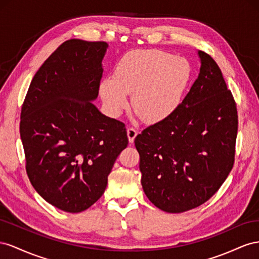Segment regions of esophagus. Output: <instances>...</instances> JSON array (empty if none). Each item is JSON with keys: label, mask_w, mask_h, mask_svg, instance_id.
<instances>
[{"label": "esophagus", "mask_w": 259, "mask_h": 259, "mask_svg": "<svg viewBox=\"0 0 259 259\" xmlns=\"http://www.w3.org/2000/svg\"><path fill=\"white\" fill-rule=\"evenodd\" d=\"M127 136H128V139H129V142H130V143H134L136 137L138 136V131H137L135 128L130 127V128H128V130H127Z\"/></svg>", "instance_id": "34e87169"}]
</instances>
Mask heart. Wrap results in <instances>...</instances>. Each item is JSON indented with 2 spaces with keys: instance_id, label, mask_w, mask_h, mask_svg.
Instances as JSON below:
<instances>
[{
  "instance_id": "heart-1",
  "label": "heart",
  "mask_w": 259,
  "mask_h": 259,
  "mask_svg": "<svg viewBox=\"0 0 259 259\" xmlns=\"http://www.w3.org/2000/svg\"><path fill=\"white\" fill-rule=\"evenodd\" d=\"M192 68L183 57L160 50H137L118 62L114 77L101 80L100 94L109 115L119 116L131 106L147 123L167 119L181 105Z\"/></svg>"
}]
</instances>
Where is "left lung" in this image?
I'll return each mask as SVG.
<instances>
[{"label": "left lung", "mask_w": 259, "mask_h": 259, "mask_svg": "<svg viewBox=\"0 0 259 259\" xmlns=\"http://www.w3.org/2000/svg\"><path fill=\"white\" fill-rule=\"evenodd\" d=\"M198 55V77L180 107L135 140L144 193L167 212H183L207 202L234 164L235 101L213 58L203 51Z\"/></svg>", "instance_id": "left-lung-1"}]
</instances>
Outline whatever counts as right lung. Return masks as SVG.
Masks as SVG:
<instances>
[{
  "label": "right lung",
  "mask_w": 259,
  "mask_h": 259,
  "mask_svg": "<svg viewBox=\"0 0 259 259\" xmlns=\"http://www.w3.org/2000/svg\"><path fill=\"white\" fill-rule=\"evenodd\" d=\"M107 47L79 39L62 43L35 72L21 106L28 178L64 211L80 212L98 201L128 145L124 123L90 102L99 95Z\"/></svg>",
  "instance_id": "obj_1"
}]
</instances>
